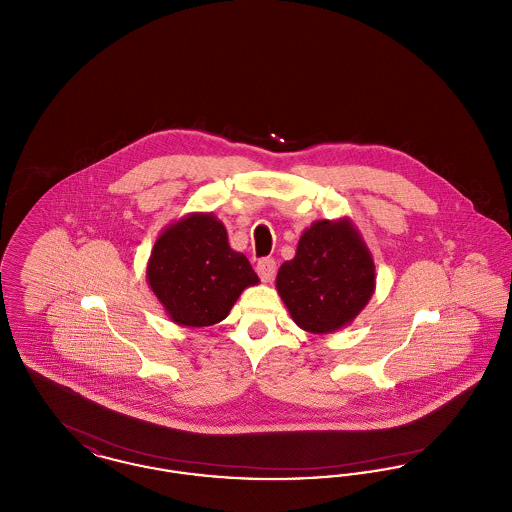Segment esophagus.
Wrapping results in <instances>:
<instances>
[{
  "label": "esophagus",
  "instance_id": "34e87169",
  "mask_svg": "<svg viewBox=\"0 0 512 512\" xmlns=\"http://www.w3.org/2000/svg\"><path fill=\"white\" fill-rule=\"evenodd\" d=\"M257 274H259V278H261L263 282H270V280L274 278V274H276V263H274V259H263V261H259V263H257Z\"/></svg>",
  "mask_w": 512,
  "mask_h": 512
}]
</instances>
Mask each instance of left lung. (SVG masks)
I'll return each mask as SVG.
<instances>
[{
  "instance_id": "left-lung-1",
  "label": "left lung",
  "mask_w": 512,
  "mask_h": 512,
  "mask_svg": "<svg viewBox=\"0 0 512 512\" xmlns=\"http://www.w3.org/2000/svg\"><path fill=\"white\" fill-rule=\"evenodd\" d=\"M276 290L293 322L311 334H332L361 315L376 290V267L349 217L315 220L282 263Z\"/></svg>"
}]
</instances>
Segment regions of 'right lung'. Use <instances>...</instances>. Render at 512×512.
I'll list each match as a JSON object with an SVG mask.
<instances>
[{"label":"right lung","instance_id":"1","mask_svg":"<svg viewBox=\"0 0 512 512\" xmlns=\"http://www.w3.org/2000/svg\"><path fill=\"white\" fill-rule=\"evenodd\" d=\"M146 278L167 317L188 328L224 320L245 288L259 284L213 213H188L171 222L155 240Z\"/></svg>","mask_w":512,"mask_h":512}]
</instances>
